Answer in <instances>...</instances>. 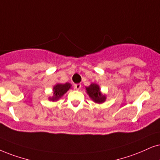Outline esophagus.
I'll list each match as a JSON object with an SVG mask.
<instances>
[{"label": "esophagus", "instance_id": "1", "mask_svg": "<svg viewBox=\"0 0 160 160\" xmlns=\"http://www.w3.org/2000/svg\"><path fill=\"white\" fill-rule=\"evenodd\" d=\"M81 84L80 83H78V84H75L74 85V88H75L76 90H79L80 88H81Z\"/></svg>", "mask_w": 160, "mask_h": 160}]
</instances>
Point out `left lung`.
<instances>
[{
  "label": "left lung",
  "mask_w": 160,
  "mask_h": 160,
  "mask_svg": "<svg viewBox=\"0 0 160 160\" xmlns=\"http://www.w3.org/2000/svg\"><path fill=\"white\" fill-rule=\"evenodd\" d=\"M86 93L89 96V98L94 102H96V103H103L106 100V94H102V92L100 91V86L97 83L92 82V83H91L89 86L86 87Z\"/></svg>",
  "instance_id": "obj_1"
}]
</instances>
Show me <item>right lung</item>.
Segmentation results:
<instances>
[{
    "mask_svg": "<svg viewBox=\"0 0 160 160\" xmlns=\"http://www.w3.org/2000/svg\"><path fill=\"white\" fill-rule=\"evenodd\" d=\"M72 88V84L69 82H66V83H57L55 86L53 87V95L52 97L48 98V100L52 102H55L60 99L68 92L70 88Z\"/></svg>",
    "mask_w": 160,
    "mask_h": 160,
    "instance_id": "add662e5",
    "label": "right lung"
}]
</instances>
